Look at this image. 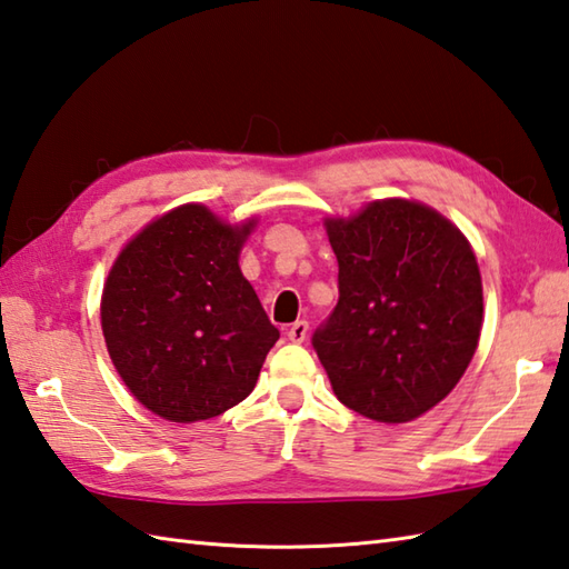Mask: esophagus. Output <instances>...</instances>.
Instances as JSON below:
<instances>
[{
    "label": "esophagus",
    "instance_id": "1",
    "mask_svg": "<svg viewBox=\"0 0 569 569\" xmlns=\"http://www.w3.org/2000/svg\"><path fill=\"white\" fill-rule=\"evenodd\" d=\"M307 331H309V325H307L305 319H299V321H295L292 327L287 329V339L295 341V345H302V341L307 339Z\"/></svg>",
    "mask_w": 569,
    "mask_h": 569
}]
</instances>
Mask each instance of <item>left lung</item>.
Masks as SVG:
<instances>
[{"instance_id":"left-lung-1","label":"left lung","mask_w":569,"mask_h":569,"mask_svg":"<svg viewBox=\"0 0 569 569\" xmlns=\"http://www.w3.org/2000/svg\"><path fill=\"white\" fill-rule=\"evenodd\" d=\"M339 302L315 335L337 399L379 423H409L463 377L483 329L476 252L426 202L371 200L325 218Z\"/></svg>"}]
</instances>
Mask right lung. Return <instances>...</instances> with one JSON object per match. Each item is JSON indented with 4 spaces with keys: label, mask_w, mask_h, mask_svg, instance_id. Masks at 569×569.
<instances>
[{
    "label": "right lung",
    "mask_w": 569,
    "mask_h": 569,
    "mask_svg": "<svg viewBox=\"0 0 569 569\" xmlns=\"http://www.w3.org/2000/svg\"><path fill=\"white\" fill-rule=\"evenodd\" d=\"M254 228L257 218L228 222L186 202L138 230L111 264L106 349L126 389L166 421H208L248 399L280 339L240 270Z\"/></svg>",
    "instance_id": "add662e5"
}]
</instances>
